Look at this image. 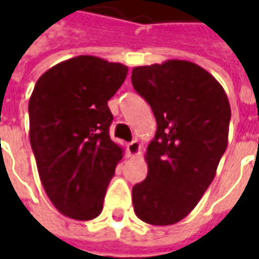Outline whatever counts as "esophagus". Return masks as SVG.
Here are the masks:
<instances>
[{
	"instance_id": "obj_1",
	"label": "esophagus",
	"mask_w": 259,
	"mask_h": 259,
	"mask_svg": "<svg viewBox=\"0 0 259 259\" xmlns=\"http://www.w3.org/2000/svg\"><path fill=\"white\" fill-rule=\"evenodd\" d=\"M140 150H141V146H140V143H139L137 140L130 141L129 144H127V152H129L130 157H136V155H139V154H140Z\"/></svg>"
}]
</instances>
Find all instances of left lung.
Masks as SVG:
<instances>
[{"label": "left lung", "mask_w": 259, "mask_h": 259, "mask_svg": "<svg viewBox=\"0 0 259 259\" xmlns=\"http://www.w3.org/2000/svg\"><path fill=\"white\" fill-rule=\"evenodd\" d=\"M132 83L157 120L146 152L148 174L132 190L135 212L150 225H174L215 178L228 147L230 104L219 81L190 61L136 66Z\"/></svg>", "instance_id": "left-lung-1"}]
</instances>
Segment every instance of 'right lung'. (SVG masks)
Wrapping results in <instances>:
<instances>
[{"mask_svg":"<svg viewBox=\"0 0 259 259\" xmlns=\"http://www.w3.org/2000/svg\"><path fill=\"white\" fill-rule=\"evenodd\" d=\"M127 66L91 55L59 62L37 80L29 101V136L42 187L61 213L91 221L123 158L109 137L108 101Z\"/></svg>","mask_w":259,"mask_h":259,"instance_id":"1","label":"right lung"}]
</instances>
